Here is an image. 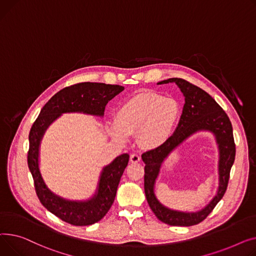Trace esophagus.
Returning <instances> with one entry per match:
<instances>
[{
	"mask_svg": "<svg viewBox=\"0 0 256 256\" xmlns=\"http://www.w3.org/2000/svg\"><path fill=\"white\" fill-rule=\"evenodd\" d=\"M130 161L133 162V163H136V162L140 161V156L138 154L133 153V154L130 155Z\"/></svg>",
	"mask_w": 256,
	"mask_h": 256,
	"instance_id": "esophagus-1",
	"label": "esophagus"
}]
</instances>
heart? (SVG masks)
<instances>
[{
    "label": "heart",
    "mask_w": 256,
    "mask_h": 256,
    "mask_svg": "<svg viewBox=\"0 0 256 256\" xmlns=\"http://www.w3.org/2000/svg\"><path fill=\"white\" fill-rule=\"evenodd\" d=\"M178 112L176 100L144 92L123 103L116 114V121L108 123V128L120 142H125L127 135H138L140 146L155 148L170 136Z\"/></svg>",
    "instance_id": "obj_1"
}]
</instances>
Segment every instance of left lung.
<instances>
[{
    "mask_svg": "<svg viewBox=\"0 0 256 256\" xmlns=\"http://www.w3.org/2000/svg\"><path fill=\"white\" fill-rule=\"evenodd\" d=\"M176 82L185 96L183 114L174 133L162 146L142 155L144 162V193L148 204L156 217L172 226H191L204 221L223 198L228 189L230 174L236 157V144L230 120L220 105L202 88L183 78H170L161 84ZM210 130L216 135L220 152V188L216 196L198 214L172 212L162 206L154 194V183L160 163L172 150L194 132Z\"/></svg>",
    "mask_w": 256,
    "mask_h": 256,
    "instance_id": "left-lung-1",
    "label": "left lung"
}]
</instances>
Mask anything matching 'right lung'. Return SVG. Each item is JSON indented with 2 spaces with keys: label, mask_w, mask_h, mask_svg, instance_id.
<instances>
[{
  "label": "right lung",
  "mask_w": 256,
  "mask_h": 256,
  "mask_svg": "<svg viewBox=\"0 0 256 256\" xmlns=\"http://www.w3.org/2000/svg\"><path fill=\"white\" fill-rule=\"evenodd\" d=\"M123 90L122 86L101 82H80L66 86L44 105L30 130L28 165L34 178L37 196L50 213L75 226L94 224L106 215L114 204L120 180L129 161V155L123 154L116 157L103 170L95 198L84 202H69L56 196L43 182L38 166L41 138L48 126L63 112H82L103 116L108 102Z\"/></svg>",
  "instance_id": "right-lung-1"
}]
</instances>
